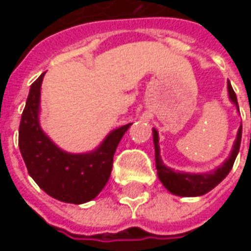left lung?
Wrapping results in <instances>:
<instances>
[{
  "mask_svg": "<svg viewBox=\"0 0 251 251\" xmlns=\"http://www.w3.org/2000/svg\"><path fill=\"white\" fill-rule=\"evenodd\" d=\"M227 93H229V99L236 106L239 110V104H237L236 93L233 92V88L230 82L227 81ZM153 145H155V163H156V170H158V177L162 181V184L168 188L169 191L175 196L180 197H198V196H204L208 191H211L212 188H215L226 177L227 173L230 172V169L235 163L239 148H240V141H242V126L239 127L237 131L236 140L233 142V148L230 151L227 159L218 166L212 172L207 173H188V172H178L173 170L172 168H168L163 160L160 158V148H159V134L158 131L153 128Z\"/></svg>",
  "mask_w": 251,
  "mask_h": 251,
  "instance_id": "left-lung-1",
  "label": "left lung"
}]
</instances>
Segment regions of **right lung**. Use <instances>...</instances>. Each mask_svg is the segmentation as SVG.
Returning <instances> with one entry per match:
<instances>
[{"mask_svg": "<svg viewBox=\"0 0 251 251\" xmlns=\"http://www.w3.org/2000/svg\"><path fill=\"white\" fill-rule=\"evenodd\" d=\"M44 74L30 86L21 126L19 150L27 173L50 197L83 204L96 197L110 177L113 156L130 124L113 130L96 150L70 153L58 148L40 127V89Z\"/></svg>", "mask_w": 251, "mask_h": 251, "instance_id": "right-lung-1", "label": "right lung"}]
</instances>
